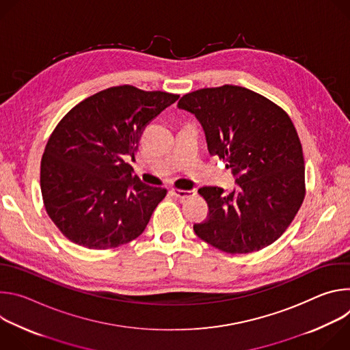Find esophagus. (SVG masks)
I'll return each mask as SVG.
<instances>
[{
	"mask_svg": "<svg viewBox=\"0 0 350 350\" xmlns=\"http://www.w3.org/2000/svg\"><path fill=\"white\" fill-rule=\"evenodd\" d=\"M172 193L178 199H185L189 196H193L196 193V189H181V188H172Z\"/></svg>",
	"mask_w": 350,
	"mask_h": 350,
	"instance_id": "obj_1",
	"label": "esophagus"
}]
</instances>
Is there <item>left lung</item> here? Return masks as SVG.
<instances>
[{"instance_id":"left-lung-1","label":"left lung","mask_w":350,"mask_h":350,"mask_svg":"<svg viewBox=\"0 0 350 350\" xmlns=\"http://www.w3.org/2000/svg\"><path fill=\"white\" fill-rule=\"evenodd\" d=\"M201 122L211 155L226 161L238 188L202 187L209 206L195 234L231 255L252 254L277 241L305 199L302 144L288 113L269 98L224 84L181 96L177 105Z\"/></svg>"}]
</instances>
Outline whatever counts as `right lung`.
<instances>
[{"instance_id":"obj_1","label":"right lung","mask_w":350,"mask_h":350,"mask_svg":"<svg viewBox=\"0 0 350 350\" xmlns=\"http://www.w3.org/2000/svg\"><path fill=\"white\" fill-rule=\"evenodd\" d=\"M178 96L116 85L61 119L44 149L40 185L49 219L69 241L111 249L142 234L167 191L142 183L127 161H135L146 124Z\"/></svg>"}]
</instances>
